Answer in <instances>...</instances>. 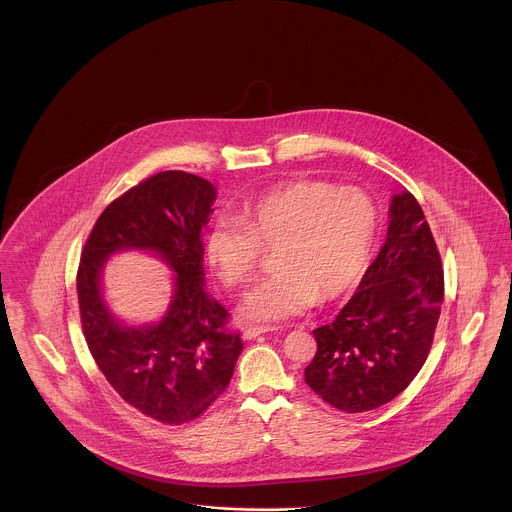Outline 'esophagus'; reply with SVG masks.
I'll return each instance as SVG.
<instances>
[{"instance_id": "esophagus-1", "label": "esophagus", "mask_w": 512, "mask_h": 512, "mask_svg": "<svg viewBox=\"0 0 512 512\" xmlns=\"http://www.w3.org/2000/svg\"><path fill=\"white\" fill-rule=\"evenodd\" d=\"M268 331H274V328H246L244 329V339H255Z\"/></svg>"}]
</instances>
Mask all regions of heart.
Segmentation results:
<instances>
[{
    "label": "heart",
    "mask_w": 512,
    "mask_h": 512,
    "mask_svg": "<svg viewBox=\"0 0 512 512\" xmlns=\"http://www.w3.org/2000/svg\"><path fill=\"white\" fill-rule=\"evenodd\" d=\"M379 234V209L360 188L322 181L278 186L247 205L242 219L217 217L205 236V259L225 286H244L261 257L274 251L272 274L253 287L240 316L274 324L358 286Z\"/></svg>",
    "instance_id": "obj_1"
}]
</instances>
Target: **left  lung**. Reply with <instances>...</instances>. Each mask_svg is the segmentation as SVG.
Returning <instances> with one entry per match:
<instances>
[{
    "mask_svg": "<svg viewBox=\"0 0 512 512\" xmlns=\"http://www.w3.org/2000/svg\"><path fill=\"white\" fill-rule=\"evenodd\" d=\"M444 272L429 223L408 190L390 198L387 240L339 316L314 329L305 381L347 413L389 404L429 356Z\"/></svg>",
    "mask_w": 512,
    "mask_h": 512,
    "instance_id": "obj_1",
    "label": "left lung"
}]
</instances>
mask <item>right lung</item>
I'll return each mask as SVG.
<instances>
[{
  "instance_id": "1",
  "label": "right lung",
  "mask_w": 512,
  "mask_h": 512,
  "mask_svg": "<svg viewBox=\"0 0 512 512\" xmlns=\"http://www.w3.org/2000/svg\"><path fill=\"white\" fill-rule=\"evenodd\" d=\"M215 200L217 188L198 175L158 173L104 209L78 268L83 335L97 366L129 406L165 425L200 417L225 392L244 348L205 289L202 228ZM127 250L154 254L174 274L154 323H125L103 297L105 263Z\"/></svg>"
}]
</instances>
